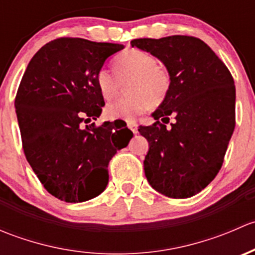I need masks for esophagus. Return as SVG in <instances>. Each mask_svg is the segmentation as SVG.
Wrapping results in <instances>:
<instances>
[{"mask_svg": "<svg viewBox=\"0 0 255 255\" xmlns=\"http://www.w3.org/2000/svg\"><path fill=\"white\" fill-rule=\"evenodd\" d=\"M127 127L129 128V129L132 130L134 134H137V133H138V125H137V122H135V121H128Z\"/></svg>", "mask_w": 255, "mask_h": 255, "instance_id": "obj_1", "label": "esophagus"}]
</instances>
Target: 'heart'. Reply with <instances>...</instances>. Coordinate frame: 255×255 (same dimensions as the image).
Instances as JSON below:
<instances>
[{
    "label": "heart",
    "mask_w": 255,
    "mask_h": 255,
    "mask_svg": "<svg viewBox=\"0 0 255 255\" xmlns=\"http://www.w3.org/2000/svg\"><path fill=\"white\" fill-rule=\"evenodd\" d=\"M113 76L102 69L96 75V87L105 100L112 99L120 90V82H126L127 96L115 100L106 106L109 120H133L137 115L159 106L169 94L171 76L166 66L159 64L155 56L145 51L130 49L123 51L112 63Z\"/></svg>",
    "instance_id": "1"
}]
</instances>
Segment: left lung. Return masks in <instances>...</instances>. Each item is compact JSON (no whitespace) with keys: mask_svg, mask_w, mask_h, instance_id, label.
Listing matches in <instances>:
<instances>
[{"mask_svg":"<svg viewBox=\"0 0 255 255\" xmlns=\"http://www.w3.org/2000/svg\"><path fill=\"white\" fill-rule=\"evenodd\" d=\"M130 45L158 58L171 76L168 96L151 113L156 122L138 128L149 143L144 159L146 180L171 199L194 196L218 174L235 130L232 75L199 38H143ZM170 115L176 121L166 128L158 118L167 123Z\"/></svg>","mask_w":255,"mask_h":255,"instance_id":"obj_1","label":"left lung"}]
</instances>
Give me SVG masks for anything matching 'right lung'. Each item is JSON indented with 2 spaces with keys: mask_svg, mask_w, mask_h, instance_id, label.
Instances as JSON below:
<instances>
[{
  "mask_svg": "<svg viewBox=\"0 0 255 255\" xmlns=\"http://www.w3.org/2000/svg\"><path fill=\"white\" fill-rule=\"evenodd\" d=\"M123 45L59 38L35 53L18 87L14 107L23 150L49 194L76 204L107 186V166L133 133L97 120L105 106L96 75ZM87 120H85L84 118ZM123 132L122 135L118 133Z\"/></svg>",
  "mask_w": 255,
  "mask_h": 255,
  "instance_id": "add662e5",
  "label": "right lung"
}]
</instances>
